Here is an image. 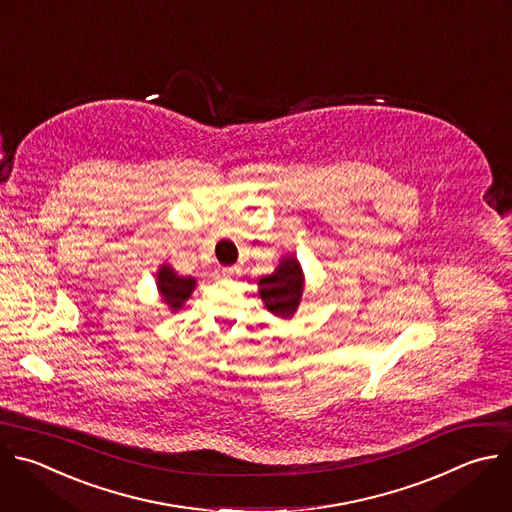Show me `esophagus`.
Returning a JSON list of instances; mask_svg holds the SVG:
<instances>
[{"mask_svg": "<svg viewBox=\"0 0 512 512\" xmlns=\"http://www.w3.org/2000/svg\"><path fill=\"white\" fill-rule=\"evenodd\" d=\"M223 275H225L227 279H239L241 269H239L237 265H233V267H225V269H223Z\"/></svg>", "mask_w": 512, "mask_h": 512, "instance_id": "esophagus-1", "label": "esophagus"}]
</instances>
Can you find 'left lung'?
<instances>
[{"mask_svg":"<svg viewBox=\"0 0 512 512\" xmlns=\"http://www.w3.org/2000/svg\"><path fill=\"white\" fill-rule=\"evenodd\" d=\"M259 287V295L271 313L279 317H291L299 305L303 291L299 263L293 257L283 259L273 275L259 281Z\"/></svg>","mask_w":512,"mask_h":512,"instance_id":"8db88e82","label":"left lung"}]
</instances>
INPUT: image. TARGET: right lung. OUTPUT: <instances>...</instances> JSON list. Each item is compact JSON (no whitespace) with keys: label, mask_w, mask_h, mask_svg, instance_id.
Listing matches in <instances>:
<instances>
[{"label":"right lung","mask_w":512,"mask_h":512,"mask_svg":"<svg viewBox=\"0 0 512 512\" xmlns=\"http://www.w3.org/2000/svg\"><path fill=\"white\" fill-rule=\"evenodd\" d=\"M195 287V279L179 277L170 267H162L158 271V289L170 309H181V305L189 299Z\"/></svg>","instance_id":"obj_1"}]
</instances>
